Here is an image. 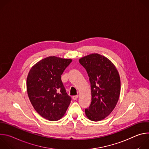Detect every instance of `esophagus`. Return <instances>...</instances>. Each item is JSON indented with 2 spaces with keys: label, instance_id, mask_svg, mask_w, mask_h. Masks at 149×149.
Listing matches in <instances>:
<instances>
[{
  "label": "esophagus",
  "instance_id": "esophagus-1",
  "mask_svg": "<svg viewBox=\"0 0 149 149\" xmlns=\"http://www.w3.org/2000/svg\"><path fill=\"white\" fill-rule=\"evenodd\" d=\"M78 95H74L72 97V99L74 100H76L78 98Z\"/></svg>",
  "mask_w": 149,
  "mask_h": 149
}]
</instances>
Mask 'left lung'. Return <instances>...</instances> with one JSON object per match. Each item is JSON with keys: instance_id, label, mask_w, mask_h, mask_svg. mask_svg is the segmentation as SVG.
<instances>
[{"instance_id": "8db88e82", "label": "left lung", "mask_w": 149, "mask_h": 149, "mask_svg": "<svg viewBox=\"0 0 149 149\" xmlns=\"http://www.w3.org/2000/svg\"><path fill=\"white\" fill-rule=\"evenodd\" d=\"M79 62L86 68L91 84L92 101L85 113L90 120L101 121L111 114L118 101L119 73L109 59L97 53L82 57Z\"/></svg>"}]
</instances>
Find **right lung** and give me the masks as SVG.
Instances as JSON below:
<instances>
[{
	"mask_svg": "<svg viewBox=\"0 0 149 149\" xmlns=\"http://www.w3.org/2000/svg\"><path fill=\"white\" fill-rule=\"evenodd\" d=\"M71 59L51 56L42 59L31 68L26 79L27 93L36 111L49 121L65 115L71 98L66 93L61 75Z\"/></svg>",
	"mask_w": 149,
	"mask_h": 149,
	"instance_id": "add662e5",
	"label": "right lung"
}]
</instances>
